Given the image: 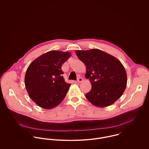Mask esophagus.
I'll return each instance as SVG.
<instances>
[{
  "mask_svg": "<svg viewBox=\"0 0 149 149\" xmlns=\"http://www.w3.org/2000/svg\"><path fill=\"white\" fill-rule=\"evenodd\" d=\"M83 81V79H82L81 77H79V78L78 79V80H77V82H78L79 83H81Z\"/></svg>",
  "mask_w": 149,
  "mask_h": 149,
  "instance_id": "esophagus-1",
  "label": "esophagus"
}]
</instances>
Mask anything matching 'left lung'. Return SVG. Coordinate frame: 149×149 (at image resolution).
<instances>
[{"label":"left lung","mask_w":149,"mask_h":149,"mask_svg":"<svg viewBox=\"0 0 149 149\" xmlns=\"http://www.w3.org/2000/svg\"><path fill=\"white\" fill-rule=\"evenodd\" d=\"M76 54L86 66V79L91 90L85 95L93 106L106 107L114 103L127 85V73L121 62L114 56L97 49L76 50Z\"/></svg>","instance_id":"1"}]
</instances>
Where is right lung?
Returning <instances> with one entry per match:
<instances>
[{"instance_id":"1","label":"right lung","mask_w":149,"mask_h":149,"mask_svg":"<svg viewBox=\"0 0 149 149\" xmlns=\"http://www.w3.org/2000/svg\"><path fill=\"white\" fill-rule=\"evenodd\" d=\"M70 55L69 52L51 50L29 65L24 84L30 97L38 106L52 109L64 100L71 84L65 81L61 66Z\"/></svg>"}]
</instances>
